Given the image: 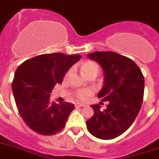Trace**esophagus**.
<instances>
[{
	"label": "esophagus",
	"mask_w": 159,
	"mask_h": 159,
	"mask_svg": "<svg viewBox=\"0 0 159 159\" xmlns=\"http://www.w3.org/2000/svg\"><path fill=\"white\" fill-rule=\"evenodd\" d=\"M86 105L84 104V103H80V102H77V103H75V107H85Z\"/></svg>",
	"instance_id": "esophagus-1"
}]
</instances>
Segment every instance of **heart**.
<instances>
[{
  "label": "heart",
  "instance_id": "1",
  "mask_svg": "<svg viewBox=\"0 0 159 159\" xmlns=\"http://www.w3.org/2000/svg\"><path fill=\"white\" fill-rule=\"evenodd\" d=\"M80 70L83 74L86 76L92 75V74H95L97 75L99 73V67L96 63L91 61V60H87V61H84L81 64ZM92 93H93V91L92 89H83L78 91L75 95H76V97L78 99L84 100L88 96L92 95Z\"/></svg>",
  "mask_w": 159,
  "mask_h": 159
}]
</instances>
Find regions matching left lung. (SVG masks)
I'll return each instance as SVG.
<instances>
[{
    "label": "left lung",
    "instance_id": "8db88e82",
    "mask_svg": "<svg viewBox=\"0 0 159 159\" xmlns=\"http://www.w3.org/2000/svg\"><path fill=\"white\" fill-rule=\"evenodd\" d=\"M88 57L102 67L104 84L98 97L109 103L102 111L99 104L92 105L94 115L87 127L98 139H112L126 131L137 117L143 100L144 77L133 60L116 52H95Z\"/></svg>",
    "mask_w": 159,
    "mask_h": 159
}]
</instances>
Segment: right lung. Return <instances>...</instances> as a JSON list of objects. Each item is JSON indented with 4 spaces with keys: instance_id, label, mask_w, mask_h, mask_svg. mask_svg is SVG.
<instances>
[{
    "instance_id": "right-lung-1",
    "label": "right lung",
    "mask_w": 159,
    "mask_h": 159,
    "mask_svg": "<svg viewBox=\"0 0 159 159\" xmlns=\"http://www.w3.org/2000/svg\"><path fill=\"white\" fill-rule=\"evenodd\" d=\"M80 58V55L43 54L17 67L12 83V93L20 115L32 130L52 135L64 128L74 105L51 102L50 94Z\"/></svg>"
}]
</instances>
